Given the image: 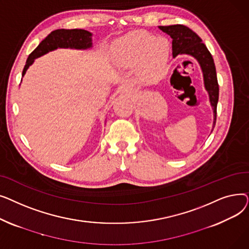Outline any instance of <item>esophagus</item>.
I'll use <instances>...</instances> for the list:
<instances>
[{"mask_svg": "<svg viewBox=\"0 0 249 249\" xmlns=\"http://www.w3.org/2000/svg\"><path fill=\"white\" fill-rule=\"evenodd\" d=\"M123 90H124V91H128V87H125V88L123 89Z\"/></svg>", "mask_w": 249, "mask_h": 249, "instance_id": "34e87169", "label": "esophagus"}]
</instances>
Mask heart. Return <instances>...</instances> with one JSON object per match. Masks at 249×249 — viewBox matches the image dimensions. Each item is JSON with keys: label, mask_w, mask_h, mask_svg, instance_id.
I'll use <instances>...</instances> for the list:
<instances>
[{"label": "heart", "mask_w": 249, "mask_h": 249, "mask_svg": "<svg viewBox=\"0 0 249 249\" xmlns=\"http://www.w3.org/2000/svg\"><path fill=\"white\" fill-rule=\"evenodd\" d=\"M117 46L120 62L129 67L141 64L142 81L151 84L163 76L168 58V43L164 38L135 32L121 38Z\"/></svg>", "instance_id": "obj_1"}]
</instances>
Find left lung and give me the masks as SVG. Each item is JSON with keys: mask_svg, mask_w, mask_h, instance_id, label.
<instances>
[{"mask_svg": "<svg viewBox=\"0 0 249 249\" xmlns=\"http://www.w3.org/2000/svg\"><path fill=\"white\" fill-rule=\"evenodd\" d=\"M159 28L173 39V56L188 54L197 59L203 71L204 85L207 89L214 113L213 129L216 124L217 104L219 99V85L214 59L202 39L185 25L159 26Z\"/></svg>", "mask_w": 249, "mask_h": 249, "instance_id": "left-lung-1", "label": "left lung"}]
</instances>
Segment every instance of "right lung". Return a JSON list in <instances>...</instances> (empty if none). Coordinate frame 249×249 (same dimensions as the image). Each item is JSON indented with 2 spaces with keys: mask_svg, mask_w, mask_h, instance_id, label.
I'll list each match as a JSON object with an SVG mask.
<instances>
[{
  "mask_svg": "<svg viewBox=\"0 0 249 249\" xmlns=\"http://www.w3.org/2000/svg\"><path fill=\"white\" fill-rule=\"evenodd\" d=\"M91 47V33L84 29H57L47 35L45 39L29 54L22 75L26 73L34 59L57 48L88 49Z\"/></svg>",
  "mask_w": 249,
  "mask_h": 249,
  "instance_id": "1",
  "label": "right lung"
}]
</instances>
